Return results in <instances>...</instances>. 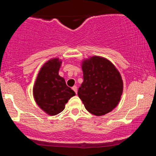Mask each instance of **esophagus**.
Masks as SVG:
<instances>
[{"instance_id": "1", "label": "esophagus", "mask_w": 156, "mask_h": 156, "mask_svg": "<svg viewBox=\"0 0 156 156\" xmlns=\"http://www.w3.org/2000/svg\"><path fill=\"white\" fill-rule=\"evenodd\" d=\"M72 89H73V90L75 92H76V94H77V92H78V88H77L76 86H74V87H73Z\"/></svg>"}]
</instances>
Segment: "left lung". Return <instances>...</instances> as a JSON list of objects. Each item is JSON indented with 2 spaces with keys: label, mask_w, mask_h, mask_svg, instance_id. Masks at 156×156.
I'll return each mask as SVG.
<instances>
[{
  "label": "left lung",
  "mask_w": 156,
  "mask_h": 156,
  "mask_svg": "<svg viewBox=\"0 0 156 156\" xmlns=\"http://www.w3.org/2000/svg\"><path fill=\"white\" fill-rule=\"evenodd\" d=\"M83 81L78 94L91 114L102 116L117 106L123 89L121 76L114 64L99 56L82 64Z\"/></svg>",
  "instance_id": "left-lung-1"
}]
</instances>
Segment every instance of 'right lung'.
<instances>
[{"mask_svg": "<svg viewBox=\"0 0 156 156\" xmlns=\"http://www.w3.org/2000/svg\"><path fill=\"white\" fill-rule=\"evenodd\" d=\"M62 62L58 58L48 61L41 68L34 87L37 105L50 115H56L65 108L68 100L76 93L67 87L65 80L58 76Z\"/></svg>", "mask_w": 156, "mask_h": 156, "instance_id": "obj_1", "label": "right lung"}]
</instances>
